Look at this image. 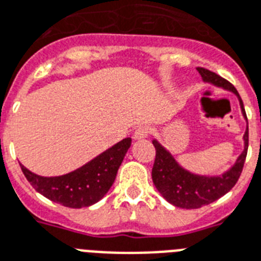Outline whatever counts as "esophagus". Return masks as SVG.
Wrapping results in <instances>:
<instances>
[{
  "mask_svg": "<svg viewBox=\"0 0 261 261\" xmlns=\"http://www.w3.org/2000/svg\"><path fill=\"white\" fill-rule=\"evenodd\" d=\"M150 127L147 126H139L137 128V130L134 131V139H145V138H147L150 135Z\"/></svg>",
  "mask_w": 261,
  "mask_h": 261,
  "instance_id": "esophagus-1",
  "label": "esophagus"
}]
</instances>
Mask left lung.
Segmentation results:
<instances>
[{"instance_id": "left-lung-1", "label": "left lung", "mask_w": 261, "mask_h": 261, "mask_svg": "<svg viewBox=\"0 0 261 261\" xmlns=\"http://www.w3.org/2000/svg\"><path fill=\"white\" fill-rule=\"evenodd\" d=\"M197 71L200 72L204 82L212 83L217 87H222L225 90L232 91L240 100L241 111L247 119L244 105L241 100L237 90L228 80L221 77L215 72L206 68L198 67ZM155 147V161L151 170V177L154 185L158 192L162 194L165 200L169 201L174 206L182 209H197L204 205L212 204L213 201L219 200L220 197L229 192L236 182L239 181L244 167L245 158L248 151V127L244 134V151L237 158L236 164L222 175L217 177H205V175L193 174L190 171L182 169L170 152L164 149L156 141H152Z\"/></svg>"}]
</instances>
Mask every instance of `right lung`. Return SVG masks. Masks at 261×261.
<instances>
[{
	"label": "right lung",
	"instance_id": "1",
	"mask_svg": "<svg viewBox=\"0 0 261 261\" xmlns=\"http://www.w3.org/2000/svg\"><path fill=\"white\" fill-rule=\"evenodd\" d=\"M131 138H126L101 152L84 166L59 177H41L21 165V170L40 194L67 207L90 206L101 200L110 190L127 150Z\"/></svg>",
	"mask_w": 261,
	"mask_h": 261
}]
</instances>
